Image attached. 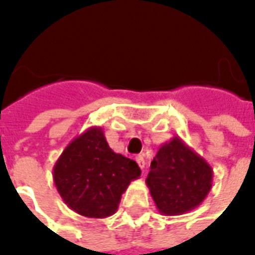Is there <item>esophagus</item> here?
Returning <instances> with one entry per match:
<instances>
[{"mask_svg": "<svg viewBox=\"0 0 255 255\" xmlns=\"http://www.w3.org/2000/svg\"><path fill=\"white\" fill-rule=\"evenodd\" d=\"M135 161H136V162H138V165H139V168H140V169H143L144 168V158H143V155H136V157H135Z\"/></svg>", "mask_w": 255, "mask_h": 255, "instance_id": "esophagus-1", "label": "esophagus"}]
</instances>
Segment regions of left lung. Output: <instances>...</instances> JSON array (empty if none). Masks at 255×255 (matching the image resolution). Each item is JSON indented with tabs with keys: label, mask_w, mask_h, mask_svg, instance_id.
Instances as JSON below:
<instances>
[{
	"label": "left lung",
	"mask_w": 255,
	"mask_h": 255,
	"mask_svg": "<svg viewBox=\"0 0 255 255\" xmlns=\"http://www.w3.org/2000/svg\"><path fill=\"white\" fill-rule=\"evenodd\" d=\"M212 182V166L179 136L158 149L146 179L155 206L164 216L184 214L199 206Z\"/></svg>",
	"instance_id": "left-lung-1"
}]
</instances>
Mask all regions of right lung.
Instances as JSON below:
<instances>
[{"instance_id": "1", "label": "right lung", "mask_w": 255, "mask_h": 255, "mask_svg": "<svg viewBox=\"0 0 255 255\" xmlns=\"http://www.w3.org/2000/svg\"><path fill=\"white\" fill-rule=\"evenodd\" d=\"M139 176L138 164L115 153L101 127L89 128L73 139L53 168V180L64 202L90 219L116 213L123 192Z\"/></svg>"}]
</instances>
